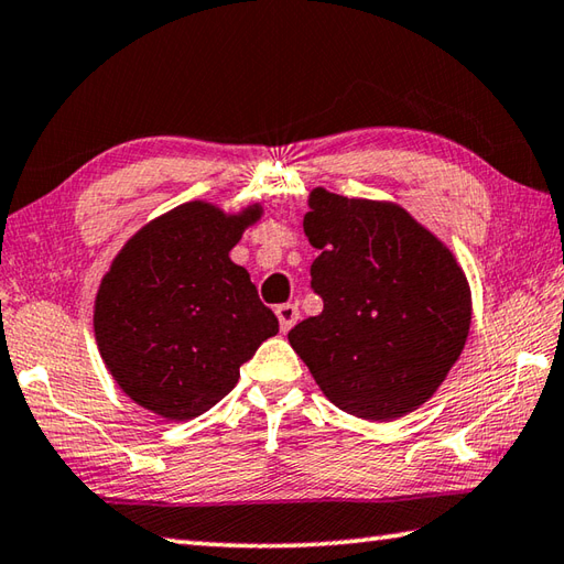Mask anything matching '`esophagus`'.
<instances>
[{
    "label": "esophagus",
    "instance_id": "1",
    "mask_svg": "<svg viewBox=\"0 0 564 564\" xmlns=\"http://www.w3.org/2000/svg\"><path fill=\"white\" fill-rule=\"evenodd\" d=\"M278 318H280V328L282 330H290L296 321H299V308L294 304H280L278 306Z\"/></svg>",
    "mask_w": 564,
    "mask_h": 564
}]
</instances>
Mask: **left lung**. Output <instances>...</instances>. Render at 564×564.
<instances>
[{"label": "left lung", "instance_id": "left-lung-1", "mask_svg": "<svg viewBox=\"0 0 564 564\" xmlns=\"http://www.w3.org/2000/svg\"><path fill=\"white\" fill-rule=\"evenodd\" d=\"M308 243L321 250L312 290L324 312L290 330V346L333 404L365 421L419 409L465 348L473 299L463 268L397 204L308 197Z\"/></svg>", "mask_w": 564, "mask_h": 564}]
</instances>
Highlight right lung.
I'll list each match as a JSON object with an SVG mask.
<instances>
[{
  "mask_svg": "<svg viewBox=\"0 0 564 564\" xmlns=\"http://www.w3.org/2000/svg\"><path fill=\"white\" fill-rule=\"evenodd\" d=\"M260 206L226 216L182 204L143 226L111 262L95 302L101 360L135 404L189 421L218 404L262 340L280 330L228 252Z\"/></svg>",
  "mask_w": 564,
  "mask_h": 564,
  "instance_id": "add662e5",
  "label": "right lung"
}]
</instances>
